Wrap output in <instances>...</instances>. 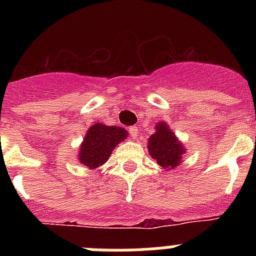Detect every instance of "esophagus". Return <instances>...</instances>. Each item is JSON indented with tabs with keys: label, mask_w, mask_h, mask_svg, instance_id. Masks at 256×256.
Here are the masks:
<instances>
[{
	"label": "esophagus",
	"mask_w": 256,
	"mask_h": 256,
	"mask_svg": "<svg viewBox=\"0 0 256 256\" xmlns=\"http://www.w3.org/2000/svg\"><path fill=\"white\" fill-rule=\"evenodd\" d=\"M130 133L133 138H137V137H138V126H130Z\"/></svg>",
	"instance_id": "1"
}]
</instances>
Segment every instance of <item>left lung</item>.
I'll use <instances>...</instances> for the list:
<instances>
[{
	"label": "left lung",
	"instance_id": "left-lung-1",
	"mask_svg": "<svg viewBox=\"0 0 256 256\" xmlns=\"http://www.w3.org/2000/svg\"><path fill=\"white\" fill-rule=\"evenodd\" d=\"M155 133L151 134L148 142V148L151 158L165 169L177 168L182 162L183 154L186 148L178 141L172 130L165 122H160L155 126Z\"/></svg>",
	"mask_w": 256,
	"mask_h": 256
}]
</instances>
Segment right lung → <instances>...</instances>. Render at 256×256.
<instances>
[{"label": "right lung", "instance_id": "obj_1", "mask_svg": "<svg viewBox=\"0 0 256 256\" xmlns=\"http://www.w3.org/2000/svg\"><path fill=\"white\" fill-rule=\"evenodd\" d=\"M128 132L122 126H108L96 123L87 130L80 148L78 160L90 169L105 164L115 146L126 138Z\"/></svg>", "mask_w": 256, "mask_h": 256}]
</instances>
